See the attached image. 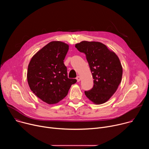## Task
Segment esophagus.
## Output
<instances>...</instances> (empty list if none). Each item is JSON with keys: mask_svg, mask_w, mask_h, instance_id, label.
<instances>
[{"mask_svg": "<svg viewBox=\"0 0 149 149\" xmlns=\"http://www.w3.org/2000/svg\"><path fill=\"white\" fill-rule=\"evenodd\" d=\"M77 80V82H79L81 81V77L79 76H78L77 78H76Z\"/></svg>", "mask_w": 149, "mask_h": 149, "instance_id": "obj_1", "label": "esophagus"}]
</instances>
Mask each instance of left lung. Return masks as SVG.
<instances>
[{
    "mask_svg": "<svg viewBox=\"0 0 149 149\" xmlns=\"http://www.w3.org/2000/svg\"><path fill=\"white\" fill-rule=\"evenodd\" d=\"M75 48L86 54L94 79L93 88L85 94L95 104L107 102L121 81L123 68L118 56L99 42L84 40Z\"/></svg>",
    "mask_w": 149,
    "mask_h": 149,
    "instance_id": "8db88e82",
    "label": "left lung"
}]
</instances>
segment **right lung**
Wrapping results in <instances>:
<instances>
[{"label":"right lung","mask_w":149,"mask_h":149,"mask_svg":"<svg viewBox=\"0 0 149 149\" xmlns=\"http://www.w3.org/2000/svg\"><path fill=\"white\" fill-rule=\"evenodd\" d=\"M69 45L52 41L37 52L28 68L27 79L31 91L48 104H56L68 94L76 79L68 78L63 60Z\"/></svg>","instance_id":"add662e5"}]
</instances>
